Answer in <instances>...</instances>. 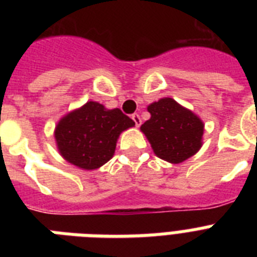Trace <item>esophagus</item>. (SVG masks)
Segmentation results:
<instances>
[{"label":"esophagus","mask_w":257,"mask_h":257,"mask_svg":"<svg viewBox=\"0 0 257 257\" xmlns=\"http://www.w3.org/2000/svg\"><path fill=\"white\" fill-rule=\"evenodd\" d=\"M132 120L135 121V124H136V126H140V125H141V118H140V114H139V113H135V114H132Z\"/></svg>","instance_id":"esophagus-1"}]
</instances>
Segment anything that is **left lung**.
Here are the masks:
<instances>
[{
	"mask_svg": "<svg viewBox=\"0 0 257 257\" xmlns=\"http://www.w3.org/2000/svg\"><path fill=\"white\" fill-rule=\"evenodd\" d=\"M148 112L151 118L140 129L157 157L179 164L201 148L204 124L189 109L165 97L149 105Z\"/></svg>",
	"mask_w": 257,
	"mask_h": 257,
	"instance_id": "8db88e82",
	"label": "left lung"
}]
</instances>
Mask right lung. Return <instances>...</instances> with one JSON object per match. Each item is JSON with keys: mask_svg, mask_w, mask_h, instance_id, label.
<instances>
[{"mask_svg": "<svg viewBox=\"0 0 257 257\" xmlns=\"http://www.w3.org/2000/svg\"><path fill=\"white\" fill-rule=\"evenodd\" d=\"M133 125L135 121L120 109H106L100 102L88 101L58 121L54 139L68 163L93 171L112 159L120 133Z\"/></svg>", "mask_w": 257, "mask_h": 257, "instance_id": "right-lung-1", "label": "right lung"}]
</instances>
